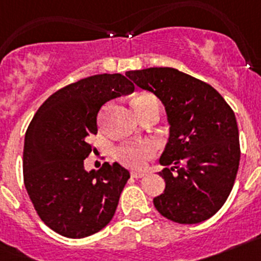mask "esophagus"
<instances>
[{
  "instance_id": "34e87169",
  "label": "esophagus",
  "mask_w": 261,
  "mask_h": 261,
  "mask_svg": "<svg viewBox=\"0 0 261 261\" xmlns=\"http://www.w3.org/2000/svg\"><path fill=\"white\" fill-rule=\"evenodd\" d=\"M130 175H132L133 177H136V179H138V177H144L145 175H146V172H144V171H132V172H130Z\"/></svg>"
}]
</instances>
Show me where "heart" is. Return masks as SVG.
<instances>
[{
	"mask_svg": "<svg viewBox=\"0 0 261 261\" xmlns=\"http://www.w3.org/2000/svg\"><path fill=\"white\" fill-rule=\"evenodd\" d=\"M151 103H156V100L150 94H141V95L136 96L133 99V107H135L137 114H140L142 108L146 107L147 105H151ZM154 153H155L154 144L145 141L120 146L116 151V156L120 162L124 163L128 167L140 168L146 163L147 159L153 156Z\"/></svg>",
	"mask_w": 261,
	"mask_h": 261,
	"instance_id": "1",
	"label": "heart"
}]
</instances>
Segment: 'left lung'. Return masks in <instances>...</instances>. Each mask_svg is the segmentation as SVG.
<instances>
[{
  "label": "left lung",
  "instance_id": "obj_1",
  "mask_svg": "<svg viewBox=\"0 0 261 261\" xmlns=\"http://www.w3.org/2000/svg\"><path fill=\"white\" fill-rule=\"evenodd\" d=\"M163 103L170 137L159 163L165 179L156 211L177 223L208 220L222 208L234 186L241 159L234 111L211 85L174 68L125 73Z\"/></svg>",
  "mask_w": 261,
  "mask_h": 261
}]
</instances>
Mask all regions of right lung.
Here are the masks:
<instances>
[{
    "label": "right lung",
    "instance_id": "obj_1",
    "mask_svg": "<svg viewBox=\"0 0 261 261\" xmlns=\"http://www.w3.org/2000/svg\"><path fill=\"white\" fill-rule=\"evenodd\" d=\"M135 91L123 74H96L62 87L36 111L23 149V179L36 213L66 238L93 235L110 223L128 170L105 162L86 171L87 137L98 133L96 116L105 103Z\"/></svg>",
    "mask_w": 261,
    "mask_h": 261
}]
</instances>
